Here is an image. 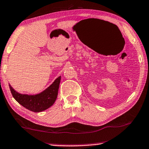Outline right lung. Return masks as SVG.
<instances>
[{
    "instance_id": "add662e5",
    "label": "right lung",
    "mask_w": 149,
    "mask_h": 149,
    "mask_svg": "<svg viewBox=\"0 0 149 149\" xmlns=\"http://www.w3.org/2000/svg\"><path fill=\"white\" fill-rule=\"evenodd\" d=\"M61 76L57 78L50 86L37 95H29L20 94L9 84V88L13 98L28 110L34 112H39L49 108L54 104L58 95Z\"/></svg>"
}]
</instances>
